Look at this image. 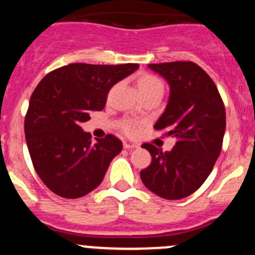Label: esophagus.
<instances>
[{
	"mask_svg": "<svg viewBox=\"0 0 255 255\" xmlns=\"http://www.w3.org/2000/svg\"><path fill=\"white\" fill-rule=\"evenodd\" d=\"M123 146H125V149H134L138 146V143L133 142V141L130 140H125L123 141Z\"/></svg>",
	"mask_w": 255,
	"mask_h": 255,
	"instance_id": "34e87169",
	"label": "esophagus"
}]
</instances>
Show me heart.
<instances>
[{
  "label": "heart",
  "instance_id": "obj_1",
  "mask_svg": "<svg viewBox=\"0 0 255 255\" xmlns=\"http://www.w3.org/2000/svg\"><path fill=\"white\" fill-rule=\"evenodd\" d=\"M137 88H138V92L141 95H145L147 92H152V91H163V85H161V82L156 77H154L151 74H146L145 73V74H141L137 78ZM123 128H125L126 132L132 133L134 130L133 122L125 121L123 122Z\"/></svg>",
  "mask_w": 255,
  "mask_h": 255
}]
</instances>
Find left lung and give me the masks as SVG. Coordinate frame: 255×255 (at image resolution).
I'll return each instance as SVG.
<instances>
[{
	"mask_svg": "<svg viewBox=\"0 0 255 255\" xmlns=\"http://www.w3.org/2000/svg\"><path fill=\"white\" fill-rule=\"evenodd\" d=\"M169 85L165 110L155 129L176 138L170 151L143 143L151 164L141 170L143 185L160 198L178 200L200 187L222 150L226 130L223 101L209 75L191 61L149 64Z\"/></svg>",
	"mask_w": 255,
	"mask_h": 255,
	"instance_id": "1",
	"label": "left lung"
}]
</instances>
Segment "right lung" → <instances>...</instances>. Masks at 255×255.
I'll return each mask as SVG.
<instances>
[{"mask_svg":"<svg viewBox=\"0 0 255 255\" xmlns=\"http://www.w3.org/2000/svg\"><path fill=\"white\" fill-rule=\"evenodd\" d=\"M138 66L69 64L48 73L35 87L24 130L33 167L51 191L77 199L100 185L123 143L113 134L94 143L81 125L104 109L110 88Z\"/></svg>","mask_w":255,"mask_h":255,"instance_id":"obj_1","label":"right lung"}]
</instances>
